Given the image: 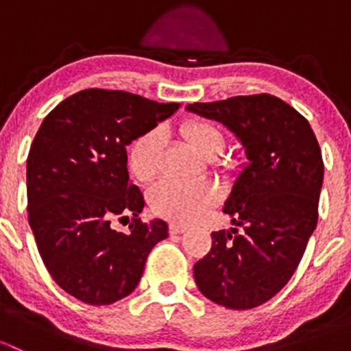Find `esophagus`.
Here are the masks:
<instances>
[{"instance_id":"esophagus-1","label":"esophagus","mask_w":351,"mask_h":351,"mask_svg":"<svg viewBox=\"0 0 351 351\" xmlns=\"http://www.w3.org/2000/svg\"><path fill=\"white\" fill-rule=\"evenodd\" d=\"M169 231H171V234H182V232L186 231V226L171 224V226H169Z\"/></svg>"}]
</instances>
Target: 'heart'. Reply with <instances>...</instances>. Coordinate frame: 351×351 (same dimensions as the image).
<instances>
[{
	"label": "heart",
	"instance_id": "heart-1",
	"mask_svg": "<svg viewBox=\"0 0 351 351\" xmlns=\"http://www.w3.org/2000/svg\"><path fill=\"white\" fill-rule=\"evenodd\" d=\"M182 136L205 161H212L224 151L226 137L215 123L208 120H190L183 123ZM161 130L151 129L141 134L129 151V166L139 182L149 183L159 173L162 158ZM219 190L214 183H159L151 193L156 214L175 222H193L217 202Z\"/></svg>",
	"mask_w": 351,
	"mask_h": 351
}]
</instances>
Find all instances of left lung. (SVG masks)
I'll list each match as a JSON object with an SVG mask.
<instances>
[{
  "mask_svg": "<svg viewBox=\"0 0 351 351\" xmlns=\"http://www.w3.org/2000/svg\"><path fill=\"white\" fill-rule=\"evenodd\" d=\"M186 110L228 127L247 159L222 207L243 232H212L210 251L193 267L195 284L219 306L253 309L290 280L316 229L319 144L295 108L267 93Z\"/></svg>",
  "mask_w": 351,
  "mask_h": 351,
  "instance_id": "left-lung-1",
  "label": "left lung"
}]
</instances>
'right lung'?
Instances as JSON below:
<instances>
[{
  "instance_id": "right-lung-1",
  "label": "right lung",
  "mask_w": 351,
  "mask_h": 351,
  "mask_svg": "<svg viewBox=\"0 0 351 351\" xmlns=\"http://www.w3.org/2000/svg\"><path fill=\"white\" fill-rule=\"evenodd\" d=\"M180 104L127 91L83 90L42 122L27 159L28 222L56 284L90 306L129 295L147 254L168 238V224L139 219L144 197L130 185L127 151ZM133 215L127 233L109 222Z\"/></svg>"
}]
</instances>
